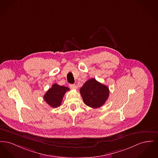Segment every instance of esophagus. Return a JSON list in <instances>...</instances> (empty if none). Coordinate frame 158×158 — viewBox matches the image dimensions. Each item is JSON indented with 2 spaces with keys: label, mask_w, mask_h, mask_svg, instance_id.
<instances>
[{
  "label": "esophagus",
  "mask_w": 158,
  "mask_h": 158,
  "mask_svg": "<svg viewBox=\"0 0 158 158\" xmlns=\"http://www.w3.org/2000/svg\"><path fill=\"white\" fill-rule=\"evenodd\" d=\"M70 87L73 89H76V85L74 84H70Z\"/></svg>",
  "instance_id": "esophagus-1"
}]
</instances>
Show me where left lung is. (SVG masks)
Returning <instances> with one entry per match:
<instances>
[{
	"mask_svg": "<svg viewBox=\"0 0 158 158\" xmlns=\"http://www.w3.org/2000/svg\"><path fill=\"white\" fill-rule=\"evenodd\" d=\"M85 104L92 108L102 106L109 98L108 87L97 81L94 78L87 81L80 89Z\"/></svg>",
	"mask_w": 158,
	"mask_h": 158,
	"instance_id": "obj_1",
	"label": "left lung"
}]
</instances>
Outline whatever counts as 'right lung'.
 Masks as SVG:
<instances>
[{"instance_id": "1", "label": "right lung", "mask_w": 158, "mask_h": 158, "mask_svg": "<svg viewBox=\"0 0 158 158\" xmlns=\"http://www.w3.org/2000/svg\"><path fill=\"white\" fill-rule=\"evenodd\" d=\"M69 90L68 87L53 84L44 96V99L51 107L56 108L60 106L65 93Z\"/></svg>"}]
</instances>
